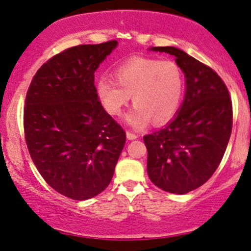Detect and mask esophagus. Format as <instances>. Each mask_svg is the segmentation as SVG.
<instances>
[{
  "label": "esophagus",
  "instance_id": "34e87169",
  "mask_svg": "<svg viewBox=\"0 0 251 251\" xmlns=\"http://www.w3.org/2000/svg\"><path fill=\"white\" fill-rule=\"evenodd\" d=\"M126 137H127L128 140H134V139H137L138 135L135 134V133H133V132L127 131V132H126Z\"/></svg>",
  "mask_w": 251,
  "mask_h": 251
}]
</instances>
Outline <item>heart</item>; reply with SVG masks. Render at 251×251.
<instances>
[{"label": "heart", "mask_w": 251, "mask_h": 251, "mask_svg": "<svg viewBox=\"0 0 251 251\" xmlns=\"http://www.w3.org/2000/svg\"><path fill=\"white\" fill-rule=\"evenodd\" d=\"M116 81L101 77L97 96L108 114L118 117L131 99L134 107L126 117L132 127L143 128L153 120L165 124L177 114L184 94V75L171 60L132 57L114 71Z\"/></svg>", "instance_id": "1"}]
</instances>
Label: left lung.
Returning <instances> with one entry per match:
<instances>
[{
    "label": "left lung",
    "mask_w": 251,
    "mask_h": 251,
    "mask_svg": "<svg viewBox=\"0 0 251 251\" xmlns=\"http://www.w3.org/2000/svg\"><path fill=\"white\" fill-rule=\"evenodd\" d=\"M151 50L176 57L186 77V92L174 120L144 137L148 175L164 191L184 195L206 183L220 165L231 135V98L221 76L185 51Z\"/></svg>",
    "instance_id": "8db88e82"
}]
</instances>
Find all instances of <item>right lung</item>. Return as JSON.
Masks as SVG:
<instances>
[{
  "label": "right lung",
  "instance_id": "right-lung-1",
  "mask_svg": "<svg viewBox=\"0 0 251 251\" xmlns=\"http://www.w3.org/2000/svg\"><path fill=\"white\" fill-rule=\"evenodd\" d=\"M117 45H79L56 54L39 68L25 97L31 159L48 185L72 200L107 188L125 146V131L103 109L94 86V72Z\"/></svg>",
  "mask_w": 251,
  "mask_h": 251
}]
</instances>
